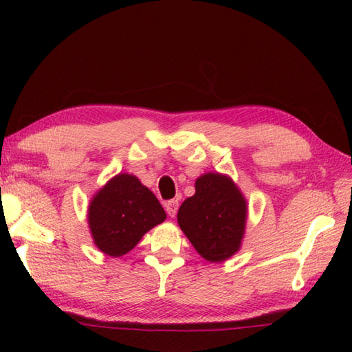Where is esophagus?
Wrapping results in <instances>:
<instances>
[{
    "instance_id": "obj_1",
    "label": "esophagus",
    "mask_w": 352,
    "mask_h": 352,
    "mask_svg": "<svg viewBox=\"0 0 352 352\" xmlns=\"http://www.w3.org/2000/svg\"><path fill=\"white\" fill-rule=\"evenodd\" d=\"M164 208H166V213L169 214V218H175L177 210H178V201L175 199L168 201V203L164 204Z\"/></svg>"
}]
</instances>
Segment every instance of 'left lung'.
I'll return each mask as SVG.
<instances>
[{
    "instance_id": "left-lung-1",
    "label": "left lung",
    "mask_w": 352,
    "mask_h": 352,
    "mask_svg": "<svg viewBox=\"0 0 352 352\" xmlns=\"http://www.w3.org/2000/svg\"><path fill=\"white\" fill-rule=\"evenodd\" d=\"M248 203L233 178L207 172L197 178L195 195L178 208L177 221L201 257L221 263L241 250Z\"/></svg>"
}]
</instances>
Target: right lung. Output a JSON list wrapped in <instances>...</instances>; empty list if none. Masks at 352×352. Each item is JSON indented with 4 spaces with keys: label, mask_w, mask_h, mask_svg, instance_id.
Masks as SVG:
<instances>
[{
    "label": "right lung",
    "mask_w": 352,
    "mask_h": 352,
    "mask_svg": "<svg viewBox=\"0 0 352 352\" xmlns=\"http://www.w3.org/2000/svg\"><path fill=\"white\" fill-rule=\"evenodd\" d=\"M166 219L159 199L133 174H121L96 190L87 207L94 243L110 257L131 251L149 230Z\"/></svg>",
    "instance_id": "1"
}]
</instances>
